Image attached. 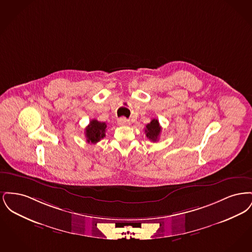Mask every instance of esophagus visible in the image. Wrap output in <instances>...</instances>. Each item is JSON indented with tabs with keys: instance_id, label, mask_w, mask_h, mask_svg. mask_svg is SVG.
I'll return each mask as SVG.
<instances>
[{
	"instance_id": "34e87169",
	"label": "esophagus",
	"mask_w": 252,
	"mask_h": 252,
	"mask_svg": "<svg viewBox=\"0 0 252 252\" xmlns=\"http://www.w3.org/2000/svg\"><path fill=\"white\" fill-rule=\"evenodd\" d=\"M118 124L121 126H129L130 125V121L126 119V118H119L118 119Z\"/></svg>"
}]
</instances>
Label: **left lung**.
Listing matches in <instances>:
<instances>
[{"label":"left lung","mask_w":252,"mask_h":252,"mask_svg":"<svg viewBox=\"0 0 252 252\" xmlns=\"http://www.w3.org/2000/svg\"><path fill=\"white\" fill-rule=\"evenodd\" d=\"M160 131L161 126H159V123L157 119H152L149 124H147L146 128L144 130L146 137L152 142H157L158 140Z\"/></svg>","instance_id":"8db88e82"}]
</instances>
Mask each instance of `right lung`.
I'll return each mask as SVG.
<instances>
[{"label": "right lung", "instance_id": "obj_1", "mask_svg": "<svg viewBox=\"0 0 252 252\" xmlns=\"http://www.w3.org/2000/svg\"><path fill=\"white\" fill-rule=\"evenodd\" d=\"M106 123L99 122L95 119L91 121L89 126L85 129V136L87 138V142L92 144L98 143L101 139H103L106 136Z\"/></svg>", "mask_w": 252, "mask_h": 252}]
</instances>
